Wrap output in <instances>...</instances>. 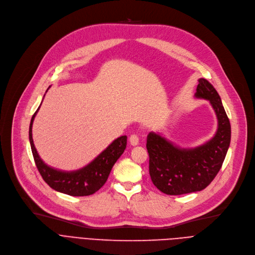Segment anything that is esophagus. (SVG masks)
Segmentation results:
<instances>
[{
  "label": "esophagus",
  "instance_id": "1",
  "mask_svg": "<svg viewBox=\"0 0 255 255\" xmlns=\"http://www.w3.org/2000/svg\"><path fill=\"white\" fill-rule=\"evenodd\" d=\"M129 143L132 146H136V145L139 144V138H138L137 134H134V133L131 134V136L129 137Z\"/></svg>",
  "mask_w": 255,
  "mask_h": 255
}]
</instances>
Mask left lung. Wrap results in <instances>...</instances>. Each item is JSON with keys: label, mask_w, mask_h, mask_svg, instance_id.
<instances>
[{"label": "left lung", "mask_w": 255, "mask_h": 255, "mask_svg": "<svg viewBox=\"0 0 255 255\" xmlns=\"http://www.w3.org/2000/svg\"><path fill=\"white\" fill-rule=\"evenodd\" d=\"M194 97L208 100L215 111L218 128L211 140L194 148H180L159 133L151 131L147 136L152 183L170 196L206 188L219 172L231 143V124L213 85L200 78Z\"/></svg>", "instance_id": "8db88e82"}]
</instances>
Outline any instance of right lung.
<instances>
[{
    "label": "right lung",
    "instance_id": "add662e5",
    "mask_svg": "<svg viewBox=\"0 0 255 255\" xmlns=\"http://www.w3.org/2000/svg\"><path fill=\"white\" fill-rule=\"evenodd\" d=\"M39 108L31 119L28 137L36 166L43 178V180L52 189L73 197H86L98 191L106 183L114 163L126 150L127 136H122L114 140L91 163H88L87 166L82 169L72 172L56 170L47 166L41 159L34 145L32 128Z\"/></svg>",
    "mask_w": 255,
    "mask_h": 255
}]
</instances>
